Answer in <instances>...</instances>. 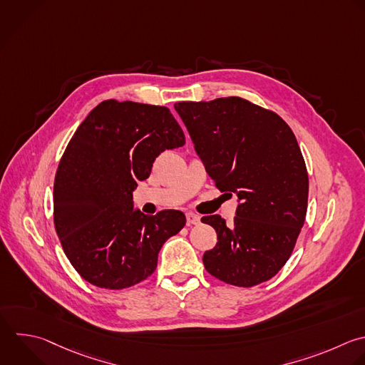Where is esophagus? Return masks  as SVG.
Masks as SVG:
<instances>
[{
    "mask_svg": "<svg viewBox=\"0 0 365 365\" xmlns=\"http://www.w3.org/2000/svg\"><path fill=\"white\" fill-rule=\"evenodd\" d=\"M185 218H187V225H197V224H200V217L197 214H194V212H187Z\"/></svg>",
    "mask_w": 365,
    "mask_h": 365,
    "instance_id": "34e87169",
    "label": "esophagus"
}]
</instances>
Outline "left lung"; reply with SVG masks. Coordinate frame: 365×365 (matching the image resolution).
Returning a JSON list of instances; mask_svg holds the SVG:
<instances>
[{"label": "left lung", "instance_id": "obj_1", "mask_svg": "<svg viewBox=\"0 0 365 365\" xmlns=\"http://www.w3.org/2000/svg\"><path fill=\"white\" fill-rule=\"evenodd\" d=\"M174 107L215 187L240 200L231 222L201 218L218 238L202 257L205 269L235 287L271 279L291 257L307 214L308 173L294 133L241 97Z\"/></svg>", "mask_w": 365, "mask_h": 365}]
</instances>
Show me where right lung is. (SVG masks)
<instances>
[{
	"label": "right lung",
	"mask_w": 365,
	"mask_h": 365,
	"mask_svg": "<svg viewBox=\"0 0 365 365\" xmlns=\"http://www.w3.org/2000/svg\"><path fill=\"white\" fill-rule=\"evenodd\" d=\"M184 143L163 106L106 100L81 123L57 168L54 225L86 281L123 289L155 271L158 251L181 231L185 215L177 210L143 215L133 210V190L164 150Z\"/></svg>",
	"instance_id": "add662e5"
}]
</instances>
